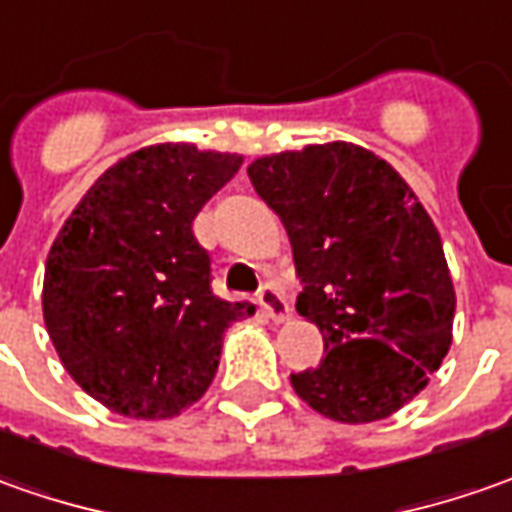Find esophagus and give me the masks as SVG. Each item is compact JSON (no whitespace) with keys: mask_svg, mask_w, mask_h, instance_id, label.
I'll list each match as a JSON object with an SVG mask.
<instances>
[{"mask_svg":"<svg viewBox=\"0 0 512 512\" xmlns=\"http://www.w3.org/2000/svg\"><path fill=\"white\" fill-rule=\"evenodd\" d=\"M259 304H262L264 315L270 321H276V324H284L290 318V304H287V298L281 296L276 284H264L262 293H259Z\"/></svg>","mask_w":512,"mask_h":512,"instance_id":"obj_1","label":"esophagus"}]
</instances>
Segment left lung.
Wrapping results in <instances>:
<instances>
[{
	"label": "left lung",
	"instance_id": "1",
	"mask_svg": "<svg viewBox=\"0 0 512 512\" xmlns=\"http://www.w3.org/2000/svg\"><path fill=\"white\" fill-rule=\"evenodd\" d=\"M248 177L287 228L301 281L296 310L324 358L290 375L335 423L386 420L411 403L454 341L456 293L434 219L383 157L358 143L264 154Z\"/></svg>",
	"mask_w": 512,
	"mask_h": 512
}]
</instances>
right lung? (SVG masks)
<instances>
[{
    "label": "right lung",
    "instance_id": "add662e5",
    "mask_svg": "<svg viewBox=\"0 0 512 512\" xmlns=\"http://www.w3.org/2000/svg\"><path fill=\"white\" fill-rule=\"evenodd\" d=\"M242 154L154 143L92 183L44 267L41 312L70 377L101 406L166 420L208 392L222 332L256 312L211 293L194 219Z\"/></svg>",
    "mask_w": 512,
    "mask_h": 512
}]
</instances>
